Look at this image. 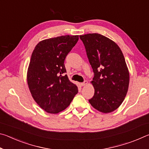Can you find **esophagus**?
Instances as JSON below:
<instances>
[{
	"label": "esophagus",
	"instance_id": "34e87169",
	"mask_svg": "<svg viewBox=\"0 0 149 149\" xmlns=\"http://www.w3.org/2000/svg\"><path fill=\"white\" fill-rule=\"evenodd\" d=\"M87 84H88V82L87 81H85L84 82H83V83H81L80 84V85L81 87H84V86H85V85H87Z\"/></svg>",
	"mask_w": 149,
	"mask_h": 149
}]
</instances>
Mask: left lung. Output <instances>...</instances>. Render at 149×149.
<instances>
[{"label":"left lung","instance_id":"obj_1","mask_svg":"<svg viewBox=\"0 0 149 149\" xmlns=\"http://www.w3.org/2000/svg\"><path fill=\"white\" fill-rule=\"evenodd\" d=\"M95 73V94L89 102L102 113L112 112L127 95L130 73L122 50L112 40L99 33L79 35Z\"/></svg>","mask_w":149,"mask_h":149}]
</instances>
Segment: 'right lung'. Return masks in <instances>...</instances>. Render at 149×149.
Masks as SVG:
<instances>
[{"instance_id": "1", "label": "right lung", "mask_w": 149, "mask_h": 149, "mask_svg": "<svg viewBox=\"0 0 149 149\" xmlns=\"http://www.w3.org/2000/svg\"><path fill=\"white\" fill-rule=\"evenodd\" d=\"M79 39V35H64L42 40L32 52L27 81L32 97L42 110L57 114L65 110L78 93L70 81L64 60Z\"/></svg>"}]
</instances>
